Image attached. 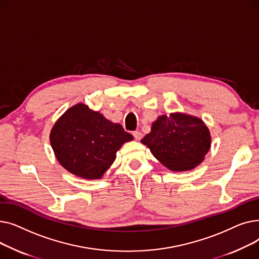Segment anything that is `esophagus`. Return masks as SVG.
<instances>
[{"instance_id": "obj_1", "label": "esophagus", "mask_w": 259, "mask_h": 259, "mask_svg": "<svg viewBox=\"0 0 259 259\" xmlns=\"http://www.w3.org/2000/svg\"><path fill=\"white\" fill-rule=\"evenodd\" d=\"M133 137H134V139L137 140V141H141L143 139V133L140 132V131H134L133 132Z\"/></svg>"}]
</instances>
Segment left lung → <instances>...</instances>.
Returning <instances> with one entry per match:
<instances>
[{
    "mask_svg": "<svg viewBox=\"0 0 259 259\" xmlns=\"http://www.w3.org/2000/svg\"><path fill=\"white\" fill-rule=\"evenodd\" d=\"M160 164L171 171H189L205 159L211 148V134L205 121L182 112L162 114L141 141Z\"/></svg>",
    "mask_w": 259,
    "mask_h": 259,
    "instance_id": "left-lung-1",
    "label": "left lung"
}]
</instances>
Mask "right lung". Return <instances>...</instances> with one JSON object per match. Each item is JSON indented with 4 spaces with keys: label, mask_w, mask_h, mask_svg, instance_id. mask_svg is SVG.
Wrapping results in <instances>:
<instances>
[{
    "label": "right lung",
    "mask_w": 259,
    "mask_h": 259,
    "mask_svg": "<svg viewBox=\"0 0 259 259\" xmlns=\"http://www.w3.org/2000/svg\"><path fill=\"white\" fill-rule=\"evenodd\" d=\"M49 139L54 155L68 172L80 179L100 180L120 147L133 137L121 125L78 103L54 122Z\"/></svg>",
    "instance_id": "1"
}]
</instances>
